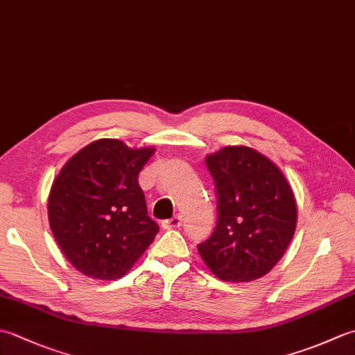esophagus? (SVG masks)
Returning a JSON list of instances; mask_svg holds the SVG:
<instances>
[{"mask_svg": "<svg viewBox=\"0 0 355 355\" xmlns=\"http://www.w3.org/2000/svg\"><path fill=\"white\" fill-rule=\"evenodd\" d=\"M162 225H163V229H177L182 225V216L180 215L172 216V218H169V220H164L162 223Z\"/></svg>", "mask_w": 355, "mask_h": 355, "instance_id": "esophagus-1", "label": "esophagus"}]
</instances>
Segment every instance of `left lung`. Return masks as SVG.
I'll return each mask as SVG.
<instances>
[{
    "label": "left lung",
    "instance_id": "1",
    "mask_svg": "<svg viewBox=\"0 0 355 355\" xmlns=\"http://www.w3.org/2000/svg\"><path fill=\"white\" fill-rule=\"evenodd\" d=\"M215 182L216 227L197 245L210 271L227 282H250L273 268L293 239L297 206L277 166L248 146L206 157Z\"/></svg>",
    "mask_w": 355,
    "mask_h": 355
}]
</instances>
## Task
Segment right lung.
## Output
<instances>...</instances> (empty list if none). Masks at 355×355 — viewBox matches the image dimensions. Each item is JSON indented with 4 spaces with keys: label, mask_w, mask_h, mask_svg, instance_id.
Returning a JSON list of instances; mask_svg holds the SVG:
<instances>
[{
    "label": "right lung",
    "mask_w": 355,
    "mask_h": 355,
    "mask_svg": "<svg viewBox=\"0 0 355 355\" xmlns=\"http://www.w3.org/2000/svg\"><path fill=\"white\" fill-rule=\"evenodd\" d=\"M154 148L101 139L74 154L49 195V223L71 266L89 277H122L158 233L139 173Z\"/></svg>",
    "instance_id": "right-lung-1"
}]
</instances>
